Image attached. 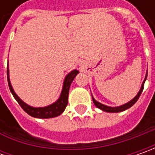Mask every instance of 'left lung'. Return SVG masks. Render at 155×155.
Wrapping results in <instances>:
<instances>
[{
	"label": "left lung",
	"mask_w": 155,
	"mask_h": 155,
	"mask_svg": "<svg viewBox=\"0 0 155 155\" xmlns=\"http://www.w3.org/2000/svg\"><path fill=\"white\" fill-rule=\"evenodd\" d=\"M147 72L146 73V77H145V79L143 81V83H142V84H141V87H140V90L139 91V92L138 94L134 97V98L132 99L131 101H129L128 103L127 104H123V105H121V106H118V107H110V106H107V105H104V104H101V103H99L97 101H96L94 97H92V100H93V103L94 104L100 109V110H104L105 112H110V113H116V112H122V111H124V110H128L129 109L131 106H133L136 102H137V100L139 99L140 97V94L142 92V91H143V88H144V83H145V81L147 79Z\"/></svg>",
	"instance_id": "left-lung-1"
}]
</instances>
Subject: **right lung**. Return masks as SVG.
<instances>
[{
	"instance_id": "add662e5",
	"label": "right lung",
	"mask_w": 155,
	"mask_h": 155,
	"mask_svg": "<svg viewBox=\"0 0 155 155\" xmlns=\"http://www.w3.org/2000/svg\"><path fill=\"white\" fill-rule=\"evenodd\" d=\"M78 71L73 70L71 71L70 73L66 75L64 84H63V89L59 98L57 100L55 103L50 104L48 106L45 107H39V108H34L30 105H28L26 103H24L15 92L13 87L11 85L10 79H9V70L8 64V70H7V74H8V86L10 89V91L13 94L15 100L18 102V104L21 105V107L23 109L25 112H27L29 116L35 117V118H52V117H56L61 115L63 112L64 111L67 104H68V94L70 86L72 83V81L74 80L75 77L78 75Z\"/></svg>"
}]
</instances>
